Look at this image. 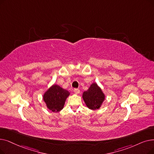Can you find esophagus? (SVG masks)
Wrapping results in <instances>:
<instances>
[{"label": "esophagus", "instance_id": "esophagus-1", "mask_svg": "<svg viewBox=\"0 0 154 154\" xmlns=\"http://www.w3.org/2000/svg\"><path fill=\"white\" fill-rule=\"evenodd\" d=\"M73 91H74V92L76 94H78L80 93V90L79 89H75L73 90Z\"/></svg>", "mask_w": 154, "mask_h": 154}]
</instances>
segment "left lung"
<instances>
[{
  "label": "left lung",
  "instance_id": "obj_1",
  "mask_svg": "<svg viewBox=\"0 0 154 154\" xmlns=\"http://www.w3.org/2000/svg\"><path fill=\"white\" fill-rule=\"evenodd\" d=\"M83 99L87 106L91 109H97L104 100V95L96 83L91 84L88 91L84 92Z\"/></svg>",
  "mask_w": 154,
  "mask_h": 154
}]
</instances>
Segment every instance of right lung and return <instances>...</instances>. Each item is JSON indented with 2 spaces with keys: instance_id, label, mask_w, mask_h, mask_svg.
Listing matches in <instances>:
<instances>
[{
  "instance_id": "add662e5",
  "label": "right lung",
  "mask_w": 154,
  "mask_h": 154,
  "mask_svg": "<svg viewBox=\"0 0 154 154\" xmlns=\"http://www.w3.org/2000/svg\"><path fill=\"white\" fill-rule=\"evenodd\" d=\"M69 94L68 91L58 85H53L45 93L43 100L49 109L53 112H58L63 109L65 100Z\"/></svg>"
}]
</instances>
